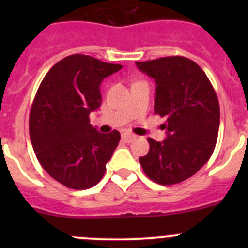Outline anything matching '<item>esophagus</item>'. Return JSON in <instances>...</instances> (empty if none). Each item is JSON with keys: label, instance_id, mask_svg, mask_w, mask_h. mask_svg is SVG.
<instances>
[{"label": "esophagus", "instance_id": "1", "mask_svg": "<svg viewBox=\"0 0 248 248\" xmlns=\"http://www.w3.org/2000/svg\"><path fill=\"white\" fill-rule=\"evenodd\" d=\"M135 138H137V135L131 134V133H129V131H126V130L122 131V139L125 140L126 143H131V141H133Z\"/></svg>", "mask_w": 248, "mask_h": 248}]
</instances>
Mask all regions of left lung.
Masks as SVG:
<instances>
[{
    "mask_svg": "<svg viewBox=\"0 0 248 248\" xmlns=\"http://www.w3.org/2000/svg\"><path fill=\"white\" fill-rule=\"evenodd\" d=\"M140 71L154 78L155 114L166 118V139L148 138L149 153L140 165L149 179L174 185L191 177L214 153L220 126L217 95L205 72L181 56L137 62Z\"/></svg>",
    "mask_w": 248,
    "mask_h": 248,
    "instance_id": "obj_1",
    "label": "left lung"
}]
</instances>
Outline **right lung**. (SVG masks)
Listing matches in <instances>:
<instances>
[{
    "mask_svg": "<svg viewBox=\"0 0 248 248\" xmlns=\"http://www.w3.org/2000/svg\"><path fill=\"white\" fill-rule=\"evenodd\" d=\"M122 68L72 54L50 68L37 91L30 114L32 146L42 168L69 189L97 185L119 144V131L102 134L89 114L102 104V80Z\"/></svg>",
    "mask_w": 248,
    "mask_h": 248,
    "instance_id": "obj_1",
    "label": "right lung"
}]
</instances>
